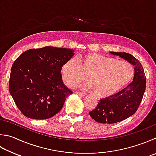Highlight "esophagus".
I'll use <instances>...</instances> for the list:
<instances>
[{"instance_id": "obj_1", "label": "esophagus", "mask_w": 156, "mask_h": 156, "mask_svg": "<svg viewBox=\"0 0 156 156\" xmlns=\"http://www.w3.org/2000/svg\"><path fill=\"white\" fill-rule=\"evenodd\" d=\"M76 94H77L79 95L80 96H86V93L82 92H76Z\"/></svg>"}]
</instances>
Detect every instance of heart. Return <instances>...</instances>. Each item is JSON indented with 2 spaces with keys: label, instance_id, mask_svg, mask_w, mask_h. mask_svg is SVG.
Here are the masks:
<instances>
[{
  "label": "heart",
  "instance_id": "1",
  "mask_svg": "<svg viewBox=\"0 0 156 156\" xmlns=\"http://www.w3.org/2000/svg\"><path fill=\"white\" fill-rule=\"evenodd\" d=\"M62 79L67 86H73L87 80V76L97 96L113 94L133 79V66L98 54H90L80 60L70 58L61 68Z\"/></svg>",
  "mask_w": 156,
  "mask_h": 156
}]
</instances>
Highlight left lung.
Returning <instances> with one entry per match:
<instances>
[{"label": "left lung", "mask_w": 156, "mask_h": 156, "mask_svg": "<svg viewBox=\"0 0 156 156\" xmlns=\"http://www.w3.org/2000/svg\"><path fill=\"white\" fill-rule=\"evenodd\" d=\"M124 58L135 66L133 81L115 94L101 98L90 115L102 124H115L127 119L136 113L146 88V77L140 62L126 52H110Z\"/></svg>", "instance_id": "1"}]
</instances>
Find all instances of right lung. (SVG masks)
Wrapping results in <instances>:
<instances>
[{
    "label": "right lung",
    "mask_w": 156,
    "mask_h": 156,
    "mask_svg": "<svg viewBox=\"0 0 156 156\" xmlns=\"http://www.w3.org/2000/svg\"><path fill=\"white\" fill-rule=\"evenodd\" d=\"M73 52L71 49L45 47L28 49L15 60L9 90L23 115L45 119L62 109L73 91L64 84L61 68Z\"/></svg>",
    "instance_id": "right-lung-1"
}]
</instances>
